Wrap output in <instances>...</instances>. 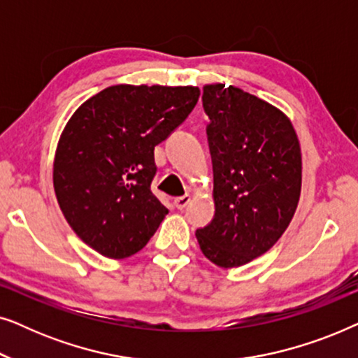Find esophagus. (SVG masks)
Returning <instances> with one entry per match:
<instances>
[{
    "mask_svg": "<svg viewBox=\"0 0 358 358\" xmlns=\"http://www.w3.org/2000/svg\"><path fill=\"white\" fill-rule=\"evenodd\" d=\"M189 202H190V195H182V197L174 199V205L178 210H184L189 205Z\"/></svg>",
    "mask_w": 358,
    "mask_h": 358,
    "instance_id": "esophagus-1",
    "label": "esophagus"
}]
</instances>
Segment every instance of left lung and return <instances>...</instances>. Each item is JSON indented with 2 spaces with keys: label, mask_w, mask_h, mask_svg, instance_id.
I'll return each instance as SVG.
<instances>
[{
  "label": "left lung",
  "mask_w": 358,
  "mask_h": 358,
  "mask_svg": "<svg viewBox=\"0 0 358 358\" xmlns=\"http://www.w3.org/2000/svg\"><path fill=\"white\" fill-rule=\"evenodd\" d=\"M202 102L210 119L215 217L195 236L208 261L244 266L267 252L295 215L300 141L282 110L239 87L207 85Z\"/></svg>",
  "instance_id": "8db88e82"
}]
</instances>
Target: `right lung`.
<instances>
[{
	"label": "right lung",
	"instance_id": "right-lung-1",
	"mask_svg": "<svg viewBox=\"0 0 358 358\" xmlns=\"http://www.w3.org/2000/svg\"><path fill=\"white\" fill-rule=\"evenodd\" d=\"M195 86L117 85L78 107L53 161V187L66 222L102 256L146 246L168 208L151 192L155 146L197 104Z\"/></svg>",
	"mask_w": 358,
	"mask_h": 358
}]
</instances>
